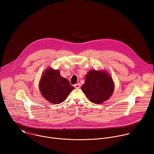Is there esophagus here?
Wrapping results in <instances>:
<instances>
[{"instance_id":"34e87169","label":"esophagus","mask_w":154,"mask_h":154,"mask_svg":"<svg viewBox=\"0 0 154 154\" xmlns=\"http://www.w3.org/2000/svg\"><path fill=\"white\" fill-rule=\"evenodd\" d=\"M80 86H81V85L80 83H77V84H75L74 85V86L75 88H80Z\"/></svg>"}]
</instances>
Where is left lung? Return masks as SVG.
Segmentation results:
<instances>
[{
  "instance_id": "obj_1",
  "label": "left lung",
  "mask_w": 154,
  "mask_h": 154,
  "mask_svg": "<svg viewBox=\"0 0 154 154\" xmlns=\"http://www.w3.org/2000/svg\"><path fill=\"white\" fill-rule=\"evenodd\" d=\"M81 88L91 102L101 103L112 95L114 83L106 72L91 70L86 75L85 82Z\"/></svg>"
}]
</instances>
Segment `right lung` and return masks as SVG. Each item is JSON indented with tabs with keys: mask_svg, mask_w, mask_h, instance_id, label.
<instances>
[{
	"mask_svg": "<svg viewBox=\"0 0 154 154\" xmlns=\"http://www.w3.org/2000/svg\"><path fill=\"white\" fill-rule=\"evenodd\" d=\"M39 86L42 96L55 104L63 102L74 89L66 79L60 75L58 70L51 68H49L44 73Z\"/></svg>",
	"mask_w": 154,
	"mask_h": 154,
	"instance_id": "right-lung-1",
	"label": "right lung"
}]
</instances>
